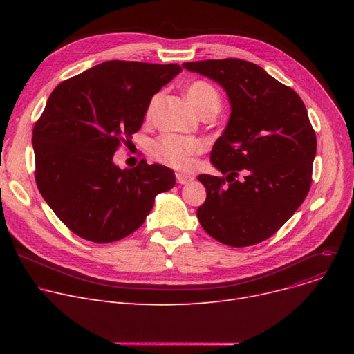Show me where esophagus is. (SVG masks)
I'll return each instance as SVG.
<instances>
[{"label": "esophagus", "mask_w": 354, "mask_h": 354, "mask_svg": "<svg viewBox=\"0 0 354 354\" xmlns=\"http://www.w3.org/2000/svg\"><path fill=\"white\" fill-rule=\"evenodd\" d=\"M192 179H194V176H192V175H187V174H176V180H178V183H180V185L189 183Z\"/></svg>", "instance_id": "34e87169"}]
</instances>
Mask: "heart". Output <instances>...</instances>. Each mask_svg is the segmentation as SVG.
Returning <instances> with one entry per match:
<instances>
[{
  "label": "heart",
  "instance_id": "1",
  "mask_svg": "<svg viewBox=\"0 0 354 354\" xmlns=\"http://www.w3.org/2000/svg\"><path fill=\"white\" fill-rule=\"evenodd\" d=\"M187 99L198 113L218 107L219 97L216 90L207 82H194L187 90ZM202 145L199 140L188 136L163 135L153 142V155L158 160L171 165L176 169H187L192 163V156L199 153Z\"/></svg>",
  "mask_w": 354,
  "mask_h": 354
}]
</instances>
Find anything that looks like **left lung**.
<instances>
[{
  "mask_svg": "<svg viewBox=\"0 0 354 354\" xmlns=\"http://www.w3.org/2000/svg\"><path fill=\"white\" fill-rule=\"evenodd\" d=\"M219 83L231 116L211 151L225 176L199 175L207 199L199 224L219 243L250 247L280 230L306 199L317 139L297 93L239 59L183 63Z\"/></svg>",
  "mask_w": 354,
  "mask_h": 354,
  "instance_id": "1",
  "label": "left lung"
}]
</instances>
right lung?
Returning <instances> with one entry per match:
<instances>
[{
  "mask_svg": "<svg viewBox=\"0 0 354 354\" xmlns=\"http://www.w3.org/2000/svg\"><path fill=\"white\" fill-rule=\"evenodd\" d=\"M182 71L178 64L110 60L62 82L32 129L35 182L63 224L91 243L135 232L175 174L145 159L113 163L143 123L153 95Z\"/></svg>",
  "mask_w": 354,
  "mask_h": 354,
  "instance_id": "obj_1",
  "label": "right lung"
}]
</instances>
